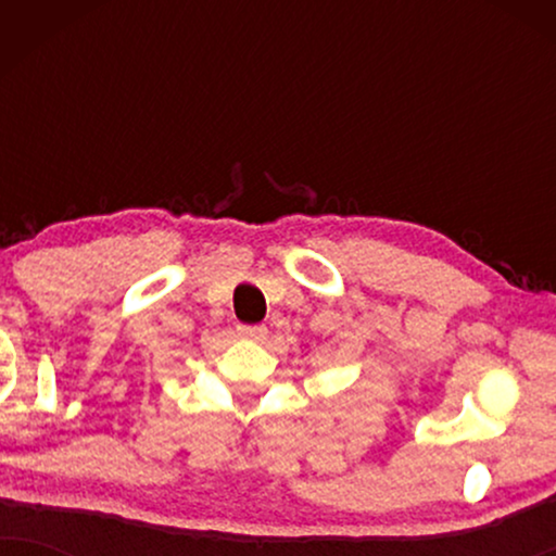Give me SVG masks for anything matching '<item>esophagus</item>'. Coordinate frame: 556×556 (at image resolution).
<instances>
[{
    "label": "esophagus",
    "instance_id": "esophagus-1",
    "mask_svg": "<svg viewBox=\"0 0 556 556\" xmlns=\"http://www.w3.org/2000/svg\"><path fill=\"white\" fill-rule=\"evenodd\" d=\"M240 337L250 341H265L268 339V329L265 326H238Z\"/></svg>",
    "mask_w": 556,
    "mask_h": 556
}]
</instances>
